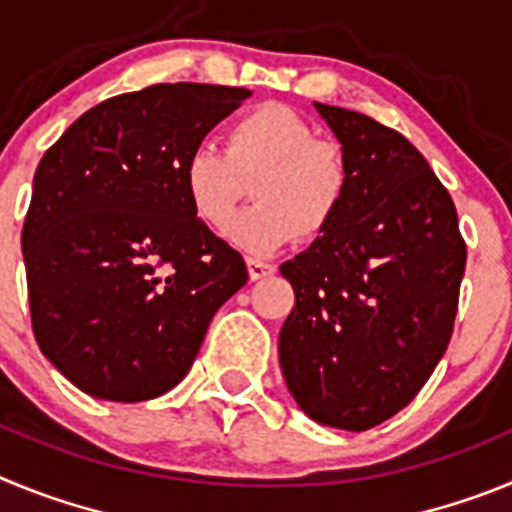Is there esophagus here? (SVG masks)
<instances>
[{
    "mask_svg": "<svg viewBox=\"0 0 512 512\" xmlns=\"http://www.w3.org/2000/svg\"><path fill=\"white\" fill-rule=\"evenodd\" d=\"M269 274H274V266L259 259H248V277H251V282H259V279L269 277Z\"/></svg>",
    "mask_w": 512,
    "mask_h": 512,
    "instance_id": "obj_1",
    "label": "esophagus"
}]
</instances>
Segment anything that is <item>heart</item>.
I'll return each instance as SVG.
<instances>
[{"mask_svg":"<svg viewBox=\"0 0 512 512\" xmlns=\"http://www.w3.org/2000/svg\"><path fill=\"white\" fill-rule=\"evenodd\" d=\"M192 212L210 230H225L245 196L257 200L228 235L251 253L277 251L295 235L315 241L336 223L351 192V164L336 140L318 138L287 104H261L235 117L223 148L202 143L182 166Z\"/></svg>","mask_w":512,"mask_h":512,"instance_id":"b5f03b06","label":"heart"}]
</instances>
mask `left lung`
Returning <instances> with one entry per match:
<instances>
[{"label": "left lung", "instance_id": "8db88e82", "mask_svg": "<svg viewBox=\"0 0 512 512\" xmlns=\"http://www.w3.org/2000/svg\"><path fill=\"white\" fill-rule=\"evenodd\" d=\"M351 164L341 215L282 264L287 387L312 420L366 431L420 392L454 333L467 243L451 194L405 135L315 104Z\"/></svg>", "mask_w": 512, "mask_h": 512}]
</instances>
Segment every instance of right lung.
Listing matches in <instances>:
<instances>
[{
  "label": "right lung",
  "mask_w": 512,
  "mask_h": 512,
  "mask_svg": "<svg viewBox=\"0 0 512 512\" xmlns=\"http://www.w3.org/2000/svg\"><path fill=\"white\" fill-rule=\"evenodd\" d=\"M251 97L153 84L87 110L40 158L22 225L33 333L81 392L115 402L182 382L210 320L248 282L197 220L184 158Z\"/></svg>",
  "instance_id": "obj_1"
}]
</instances>
